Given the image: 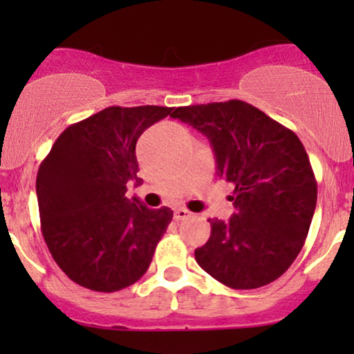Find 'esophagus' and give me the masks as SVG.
<instances>
[{
	"label": "esophagus",
	"instance_id": "esophagus-1",
	"mask_svg": "<svg viewBox=\"0 0 354 354\" xmlns=\"http://www.w3.org/2000/svg\"><path fill=\"white\" fill-rule=\"evenodd\" d=\"M191 216V213L188 209H185V208H178V209H174V219H186V218H189Z\"/></svg>",
	"mask_w": 354,
	"mask_h": 354
}]
</instances>
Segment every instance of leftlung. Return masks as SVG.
Returning <instances> with one entry per match:
<instances>
[{
	"instance_id": "obj_1",
	"label": "left lung",
	"mask_w": 354,
	"mask_h": 354,
	"mask_svg": "<svg viewBox=\"0 0 354 354\" xmlns=\"http://www.w3.org/2000/svg\"><path fill=\"white\" fill-rule=\"evenodd\" d=\"M171 116L208 138L218 176L234 185L236 213L208 219L211 236L194 251L198 265L233 290L273 283L301 251L316 208L318 185L303 143L239 100L181 106Z\"/></svg>"
}]
</instances>
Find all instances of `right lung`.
Here are the masks:
<instances>
[{
    "label": "right lung",
    "instance_id": "add662e5",
    "mask_svg": "<svg viewBox=\"0 0 354 354\" xmlns=\"http://www.w3.org/2000/svg\"><path fill=\"white\" fill-rule=\"evenodd\" d=\"M173 115L166 106H109L68 126L36 176L41 233L64 274L80 286L113 293L146 273L173 219L126 198L138 178L136 141Z\"/></svg>",
    "mask_w": 354,
    "mask_h": 354
}]
</instances>
